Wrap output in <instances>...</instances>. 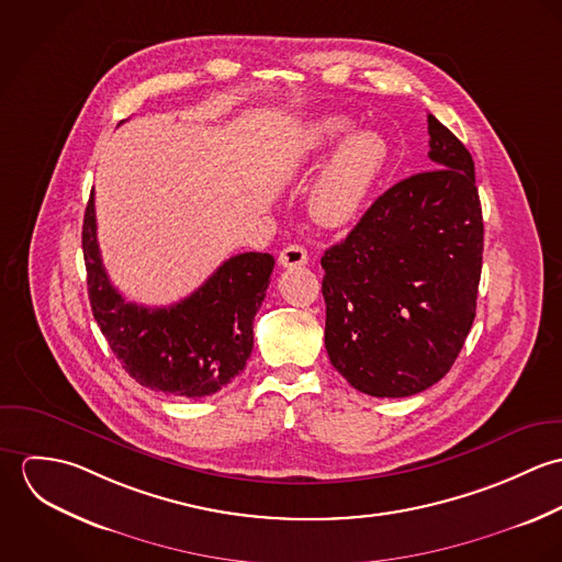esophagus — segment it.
Returning <instances> with one entry per match:
<instances>
[{"instance_id": "obj_1", "label": "esophagus", "mask_w": 562, "mask_h": 562, "mask_svg": "<svg viewBox=\"0 0 562 562\" xmlns=\"http://www.w3.org/2000/svg\"><path fill=\"white\" fill-rule=\"evenodd\" d=\"M310 261L307 250L301 244H290L279 252V263L283 268H296V266H305Z\"/></svg>"}]
</instances>
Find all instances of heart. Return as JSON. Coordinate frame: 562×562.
Segmentation results:
<instances>
[{
	"label": "heart",
	"mask_w": 562,
	"mask_h": 562,
	"mask_svg": "<svg viewBox=\"0 0 562 562\" xmlns=\"http://www.w3.org/2000/svg\"><path fill=\"white\" fill-rule=\"evenodd\" d=\"M355 123L341 114H326L307 123L296 140V166L314 170L324 164L310 196L314 216L326 225H341L357 216L381 179L390 149L376 132H353Z\"/></svg>",
	"instance_id": "heart-1"
}]
</instances>
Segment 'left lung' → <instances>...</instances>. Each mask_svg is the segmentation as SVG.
Returning a JSON list of instances; mask_svg holds the SVG:
<instances>
[{
  "label": "left lung",
  "mask_w": 562,
  "mask_h": 562,
  "mask_svg": "<svg viewBox=\"0 0 562 562\" xmlns=\"http://www.w3.org/2000/svg\"><path fill=\"white\" fill-rule=\"evenodd\" d=\"M435 168L381 194L324 257V346L359 392L404 398L441 381L476 318L482 207L465 145L428 114Z\"/></svg>",
  "instance_id": "obj_1"
}]
</instances>
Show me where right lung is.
Listing matches in <instances>:
<instances>
[{"mask_svg": "<svg viewBox=\"0 0 562 562\" xmlns=\"http://www.w3.org/2000/svg\"><path fill=\"white\" fill-rule=\"evenodd\" d=\"M81 248L92 316L136 383L196 401L221 392L246 368L252 321L274 268L272 255L240 252L188 299L151 310L127 303L105 274L97 244L94 192L83 214Z\"/></svg>", "mask_w": 562, "mask_h": 562, "instance_id": "add662e5", "label": "right lung"}]
</instances>
